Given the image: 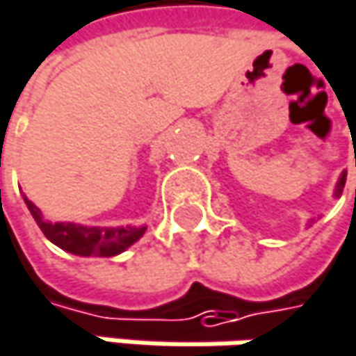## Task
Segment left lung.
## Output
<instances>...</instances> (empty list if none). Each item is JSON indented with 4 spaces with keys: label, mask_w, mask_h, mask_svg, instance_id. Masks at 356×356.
Returning a JSON list of instances; mask_svg holds the SVG:
<instances>
[{
    "label": "left lung",
    "mask_w": 356,
    "mask_h": 356,
    "mask_svg": "<svg viewBox=\"0 0 356 356\" xmlns=\"http://www.w3.org/2000/svg\"><path fill=\"white\" fill-rule=\"evenodd\" d=\"M344 184H346V170H342L340 179H338V184H336V190H334V198H340V196H342ZM311 221H313V219H311Z\"/></svg>",
    "instance_id": "obj_1"
}]
</instances>
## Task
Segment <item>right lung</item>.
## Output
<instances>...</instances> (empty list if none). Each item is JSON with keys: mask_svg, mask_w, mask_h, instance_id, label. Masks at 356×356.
Wrapping results in <instances>:
<instances>
[{"mask_svg": "<svg viewBox=\"0 0 356 356\" xmlns=\"http://www.w3.org/2000/svg\"><path fill=\"white\" fill-rule=\"evenodd\" d=\"M24 202L37 221L43 236L58 248L76 254V257H116L133 246L143 234L145 227H89L79 223H51L45 221L41 211L24 196Z\"/></svg>", "mask_w": 356, "mask_h": 356, "instance_id": "1", "label": "right lung"}]
</instances>
